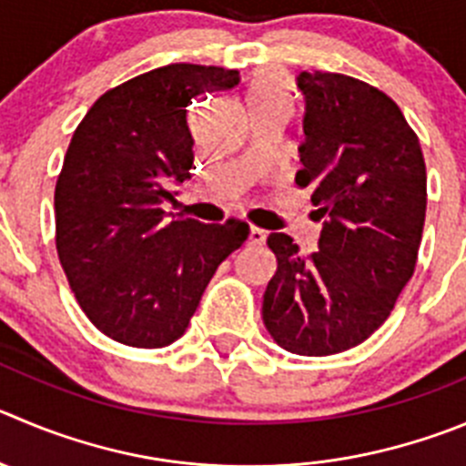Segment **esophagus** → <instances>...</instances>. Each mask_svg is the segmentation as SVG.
Listing matches in <instances>:
<instances>
[{
  "label": "esophagus",
  "instance_id": "1",
  "mask_svg": "<svg viewBox=\"0 0 466 466\" xmlns=\"http://www.w3.org/2000/svg\"><path fill=\"white\" fill-rule=\"evenodd\" d=\"M264 238H267L264 229H259V228L248 229V243H250V246H262Z\"/></svg>",
  "mask_w": 466,
  "mask_h": 466
}]
</instances>
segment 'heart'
I'll use <instances>...</instances> for the list:
<instances>
[{"mask_svg":"<svg viewBox=\"0 0 466 466\" xmlns=\"http://www.w3.org/2000/svg\"><path fill=\"white\" fill-rule=\"evenodd\" d=\"M289 101H292V91H289V82L282 76L262 73L248 85V103L253 115L271 110V107H289Z\"/></svg>","mask_w":466,"mask_h":466,"instance_id":"obj_1","label":"heart"}]
</instances>
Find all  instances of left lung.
Here are the masks:
<instances>
[{"label":"left lung","instance_id":"left-lung-1","mask_svg":"<svg viewBox=\"0 0 466 466\" xmlns=\"http://www.w3.org/2000/svg\"><path fill=\"white\" fill-rule=\"evenodd\" d=\"M297 85L306 101L297 184L312 193L319 250L306 258L292 237L268 234L278 268L262 319L282 350L329 356L368 340L414 276L428 174L384 91L326 71H303Z\"/></svg>","mask_w":466,"mask_h":466}]
</instances>
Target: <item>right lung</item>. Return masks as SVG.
Instances as JSON below:
<instances>
[{"label": "right lung", "instance_id": "add662e5", "mask_svg": "<svg viewBox=\"0 0 466 466\" xmlns=\"http://www.w3.org/2000/svg\"><path fill=\"white\" fill-rule=\"evenodd\" d=\"M238 80L220 66L154 68L106 91L73 133L55 188L56 255L91 324L121 345L179 340L216 268L248 238L237 218L167 223L160 208L190 179L193 101Z\"/></svg>", "mask_w": 466, "mask_h": 466}]
</instances>
